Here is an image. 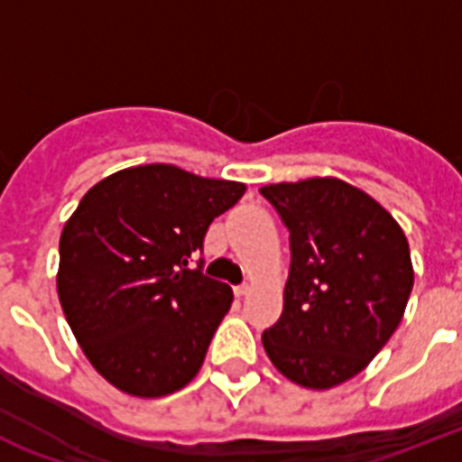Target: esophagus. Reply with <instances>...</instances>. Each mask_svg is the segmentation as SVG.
<instances>
[{"mask_svg":"<svg viewBox=\"0 0 462 462\" xmlns=\"http://www.w3.org/2000/svg\"><path fill=\"white\" fill-rule=\"evenodd\" d=\"M249 290H252V285H249V282H245V285H237V288H235V295L245 297V295H249Z\"/></svg>","mask_w":462,"mask_h":462,"instance_id":"obj_1","label":"esophagus"}]
</instances>
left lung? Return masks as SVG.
Listing matches in <instances>:
<instances>
[{
	"label": "left lung",
	"mask_w": 462,
	"mask_h": 462,
	"mask_svg": "<svg viewBox=\"0 0 462 462\" xmlns=\"http://www.w3.org/2000/svg\"><path fill=\"white\" fill-rule=\"evenodd\" d=\"M290 230L282 314L263 350L297 386L357 376L402 321L415 271L408 237L379 201L337 177L259 189Z\"/></svg>",
	"instance_id": "8db88e82"
}]
</instances>
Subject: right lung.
Here are the masks:
<instances>
[{
    "mask_svg": "<svg viewBox=\"0 0 462 462\" xmlns=\"http://www.w3.org/2000/svg\"><path fill=\"white\" fill-rule=\"evenodd\" d=\"M246 184L136 165L83 194L60 237L57 295L71 333L122 393L162 398L201 369L232 290L189 268Z\"/></svg>",
    "mask_w": 462,
    "mask_h": 462,
    "instance_id": "add662e5",
    "label": "right lung"
}]
</instances>
